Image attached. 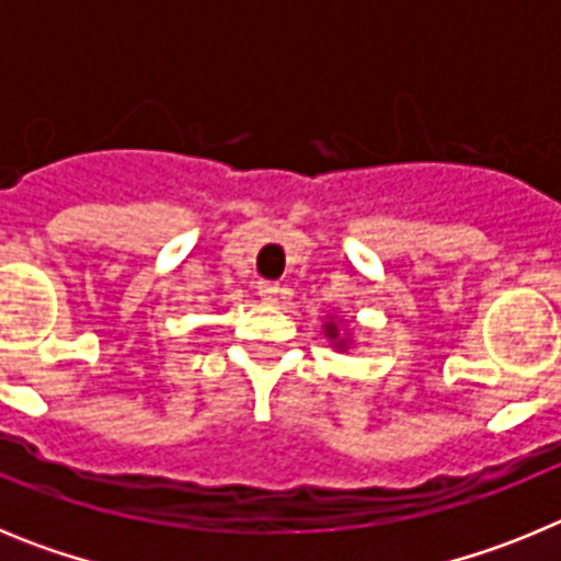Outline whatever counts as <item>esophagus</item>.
Here are the masks:
<instances>
[{"mask_svg": "<svg viewBox=\"0 0 561 561\" xmlns=\"http://www.w3.org/2000/svg\"><path fill=\"white\" fill-rule=\"evenodd\" d=\"M257 295H261V300H266V304H275L277 297L284 295V286L275 284V280H257Z\"/></svg>", "mask_w": 561, "mask_h": 561, "instance_id": "esophagus-1", "label": "esophagus"}]
</instances>
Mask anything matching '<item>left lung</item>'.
Instances as JSON below:
<instances>
[{
	"label": "left lung",
	"mask_w": 561,
	"mask_h": 561,
	"mask_svg": "<svg viewBox=\"0 0 561 561\" xmlns=\"http://www.w3.org/2000/svg\"><path fill=\"white\" fill-rule=\"evenodd\" d=\"M325 334H329V336H336V325H334V323L325 325Z\"/></svg>",
	"instance_id": "8db88e82"
}]
</instances>
